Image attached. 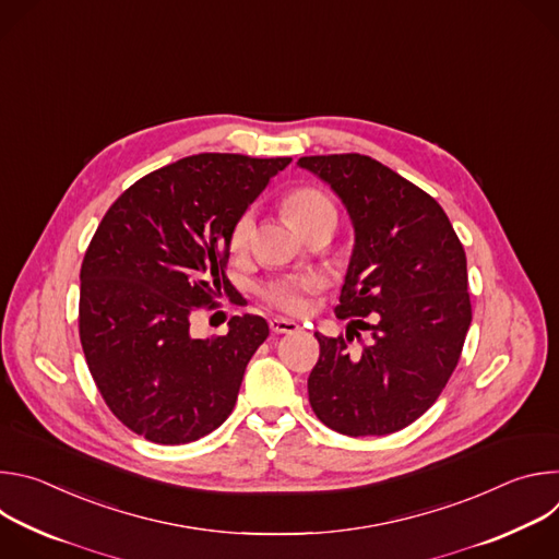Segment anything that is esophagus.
<instances>
[{"mask_svg":"<svg viewBox=\"0 0 559 559\" xmlns=\"http://www.w3.org/2000/svg\"><path fill=\"white\" fill-rule=\"evenodd\" d=\"M270 328H272V332H276V334H296V332L300 330L298 323L289 321V318H272Z\"/></svg>","mask_w":559,"mask_h":559,"instance_id":"obj_1","label":"esophagus"}]
</instances>
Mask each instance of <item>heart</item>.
I'll list each match as a JSON object with an SVG mask.
<instances>
[{
  "mask_svg": "<svg viewBox=\"0 0 559 559\" xmlns=\"http://www.w3.org/2000/svg\"><path fill=\"white\" fill-rule=\"evenodd\" d=\"M332 207H334L332 201L323 192H318L313 188L296 190L285 201V214L296 227H300L305 221H309L318 212L332 210ZM252 229H254V216H252V212H243L236 218L231 234H229L231 250H236V252L243 250L250 241ZM316 285H318L316 278H285V281L274 283L267 289V298H270V302H274L287 311H302L307 307V294L311 289H316Z\"/></svg>",
  "mask_w": 559,
  "mask_h": 559,
  "instance_id": "heart-1",
  "label": "heart"
}]
</instances>
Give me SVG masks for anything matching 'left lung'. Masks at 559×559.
<instances>
[{
  "label": "left lung",
  "instance_id": "8db88e82",
  "mask_svg": "<svg viewBox=\"0 0 559 559\" xmlns=\"http://www.w3.org/2000/svg\"><path fill=\"white\" fill-rule=\"evenodd\" d=\"M298 168L332 188L354 227L338 318L371 332L354 354L313 334L321 356L309 405L345 436H386L418 420L451 378L471 325L464 248L427 192L362 154L300 156Z\"/></svg>",
  "mask_w": 559,
  "mask_h": 559
}]
</instances>
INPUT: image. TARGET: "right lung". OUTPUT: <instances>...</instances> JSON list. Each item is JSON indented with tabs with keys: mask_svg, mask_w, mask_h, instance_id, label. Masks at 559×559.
<instances>
[{
	"mask_svg": "<svg viewBox=\"0 0 559 559\" xmlns=\"http://www.w3.org/2000/svg\"><path fill=\"white\" fill-rule=\"evenodd\" d=\"M289 164L186 156L128 188L99 223L79 274V338L106 405L145 440L194 442L231 414L270 328L246 313L225 336L194 338L190 316L229 292L231 227Z\"/></svg>",
	"mask_w": 559,
	"mask_h": 559,
	"instance_id": "1",
	"label": "right lung"
}]
</instances>
